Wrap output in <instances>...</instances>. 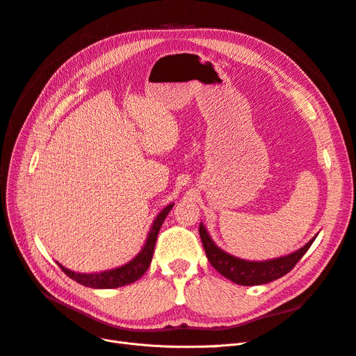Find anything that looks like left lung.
<instances>
[{
  "label": "left lung",
  "mask_w": 356,
  "mask_h": 356,
  "mask_svg": "<svg viewBox=\"0 0 356 356\" xmlns=\"http://www.w3.org/2000/svg\"><path fill=\"white\" fill-rule=\"evenodd\" d=\"M199 233L204 252H207L208 260L213 266L215 270L220 272L224 277L230 279L232 282L246 286L268 284L293 270L294 266L300 261V258L307 252L310 245L314 243L316 238L315 236V238L310 239L303 248H300L298 251L289 255L273 258V260L267 261H246L242 260V258L224 252L221 248L215 245L207 229L203 227V224H200Z\"/></svg>",
  "instance_id": "1"
}]
</instances>
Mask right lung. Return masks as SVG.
<instances>
[{
	"label": "right lung",
	"instance_id": "obj_1",
	"mask_svg": "<svg viewBox=\"0 0 356 356\" xmlns=\"http://www.w3.org/2000/svg\"><path fill=\"white\" fill-rule=\"evenodd\" d=\"M172 207H174V203L168 204V207L157 215V218L154 220V222L152 225V230H149V233H148L147 242L141 250V252H139L134 258V260L129 261L127 264L113 268V270H106V272H101V273H90V275L89 273H75V272L70 270V268L63 267L62 264H59V267L62 268L63 273L70 276L71 279H74L75 282H79L84 286H90V288H105V289L118 288V286L129 285V284L138 281V279L147 272V268L149 267V263H152L159 230L161 227V224H163L166 215L172 209Z\"/></svg>",
	"mask_w": 356,
	"mask_h": 356
}]
</instances>
